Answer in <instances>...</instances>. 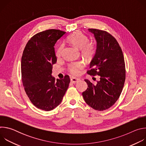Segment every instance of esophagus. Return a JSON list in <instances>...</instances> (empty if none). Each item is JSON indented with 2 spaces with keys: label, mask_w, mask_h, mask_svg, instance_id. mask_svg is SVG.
Listing matches in <instances>:
<instances>
[{
  "label": "esophagus",
  "mask_w": 146,
  "mask_h": 146,
  "mask_svg": "<svg viewBox=\"0 0 146 146\" xmlns=\"http://www.w3.org/2000/svg\"><path fill=\"white\" fill-rule=\"evenodd\" d=\"M79 80H79L78 78H75V77H72L70 78V81H71V82H72V83H73V84H75V83H77Z\"/></svg>",
  "instance_id": "1"
}]
</instances>
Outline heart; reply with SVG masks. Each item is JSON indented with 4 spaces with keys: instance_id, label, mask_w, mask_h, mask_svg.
I'll return each mask as SVG.
<instances>
[{
    "instance_id": "1",
    "label": "heart",
    "mask_w": 146,
    "mask_h": 146,
    "mask_svg": "<svg viewBox=\"0 0 146 146\" xmlns=\"http://www.w3.org/2000/svg\"><path fill=\"white\" fill-rule=\"evenodd\" d=\"M69 42L73 46L80 49L81 55L87 59H92L96 51V44L93 41H89L88 37L80 31H76L71 34L68 37ZM64 46L60 45L56 51V56H60ZM84 67V64L81 61H77L70 64L68 66L69 72L73 75H78L80 70Z\"/></svg>"
}]
</instances>
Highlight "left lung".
Wrapping results in <instances>:
<instances>
[{
	"mask_svg": "<svg viewBox=\"0 0 146 146\" xmlns=\"http://www.w3.org/2000/svg\"><path fill=\"white\" fill-rule=\"evenodd\" d=\"M96 40V51L91 62V76H100V81L94 85L85 80L87 90L82 93L85 102L98 111L111 108L118 99L125 80V65L123 55L118 41L108 32L88 29Z\"/></svg>",
	"mask_w": 146,
	"mask_h": 146,
	"instance_id": "obj_1",
	"label": "left lung"
}]
</instances>
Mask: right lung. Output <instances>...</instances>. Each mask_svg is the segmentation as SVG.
I'll return each instance as SVG.
<instances>
[{
  "instance_id": "add662e5",
  "label": "right lung",
  "mask_w": 146,
  "mask_h": 146,
  "mask_svg": "<svg viewBox=\"0 0 146 146\" xmlns=\"http://www.w3.org/2000/svg\"><path fill=\"white\" fill-rule=\"evenodd\" d=\"M58 29H48L32 36L27 43L21 58V76L25 91L33 105L50 111L61 103L70 79L51 76L52 65L57 61L54 46L65 34Z\"/></svg>"
}]
</instances>
